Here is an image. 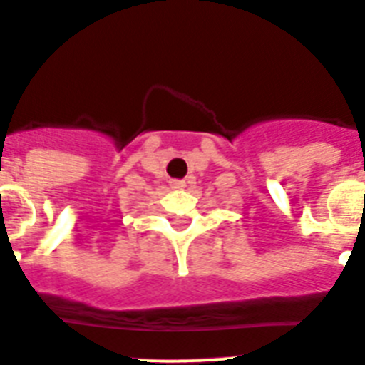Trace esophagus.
I'll return each instance as SVG.
<instances>
[{
  "label": "esophagus",
  "instance_id": "obj_1",
  "mask_svg": "<svg viewBox=\"0 0 365 365\" xmlns=\"http://www.w3.org/2000/svg\"><path fill=\"white\" fill-rule=\"evenodd\" d=\"M170 185H172V188H185L186 182L182 179H172L170 180Z\"/></svg>",
  "mask_w": 365,
  "mask_h": 365
}]
</instances>
